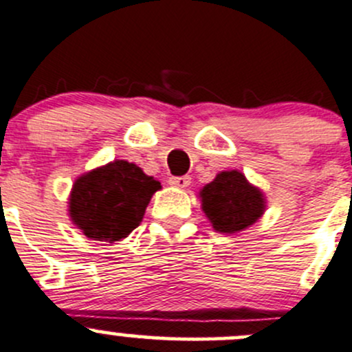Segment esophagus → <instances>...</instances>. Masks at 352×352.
<instances>
[{"mask_svg": "<svg viewBox=\"0 0 352 352\" xmlns=\"http://www.w3.org/2000/svg\"><path fill=\"white\" fill-rule=\"evenodd\" d=\"M171 186H176V188H186L188 184L191 183V177L190 176H171L168 181Z\"/></svg>", "mask_w": 352, "mask_h": 352, "instance_id": "obj_1", "label": "esophagus"}]
</instances>
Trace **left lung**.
Listing matches in <instances>:
<instances>
[{
  "label": "left lung",
  "mask_w": 352,
  "mask_h": 352,
  "mask_svg": "<svg viewBox=\"0 0 352 352\" xmlns=\"http://www.w3.org/2000/svg\"><path fill=\"white\" fill-rule=\"evenodd\" d=\"M203 211L213 228L236 233L250 226L265 210L263 196L240 171L220 173L201 190Z\"/></svg>",
  "instance_id": "left-lung-1"
}]
</instances>
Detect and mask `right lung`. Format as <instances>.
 <instances>
[{"instance_id": "1", "label": "right lung", "mask_w": 352, "mask_h": 352, "mask_svg": "<svg viewBox=\"0 0 352 352\" xmlns=\"http://www.w3.org/2000/svg\"><path fill=\"white\" fill-rule=\"evenodd\" d=\"M160 188V181L132 162H109L75 181L69 201L72 221L92 240L119 241L138 228Z\"/></svg>"}]
</instances>
